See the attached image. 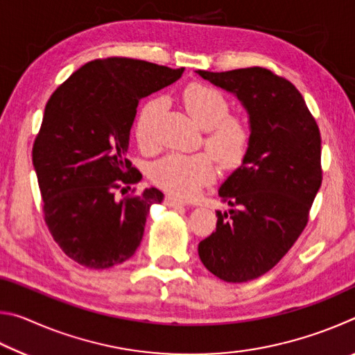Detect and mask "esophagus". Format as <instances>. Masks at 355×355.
<instances>
[{"label":"esophagus","instance_id":"34e87169","mask_svg":"<svg viewBox=\"0 0 355 355\" xmlns=\"http://www.w3.org/2000/svg\"><path fill=\"white\" fill-rule=\"evenodd\" d=\"M164 203H166L167 207H172V208L184 207V203L182 200H178V199H175V197H172V196H166L164 197Z\"/></svg>","mask_w":355,"mask_h":355}]
</instances>
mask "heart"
<instances>
[{
  "label": "heart",
  "mask_w": 355,
  "mask_h": 355,
  "mask_svg": "<svg viewBox=\"0 0 355 355\" xmlns=\"http://www.w3.org/2000/svg\"><path fill=\"white\" fill-rule=\"evenodd\" d=\"M189 116L207 130L203 144L224 169H235L243 163L250 144V130L245 119L230 114V103L218 89L208 84L191 83L182 94ZM164 112V100L150 98L142 105L135 122V136L139 147L152 150L158 146V123ZM218 167L208 153H169L150 167V178L172 196L189 199L203 186L214 182Z\"/></svg>",
  "instance_id": "heart-1"
}]
</instances>
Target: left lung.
<instances>
[{
    "label": "left lung",
    "mask_w": 355,
    "mask_h": 355,
    "mask_svg": "<svg viewBox=\"0 0 355 355\" xmlns=\"http://www.w3.org/2000/svg\"><path fill=\"white\" fill-rule=\"evenodd\" d=\"M197 73L235 94L249 112L248 155L219 189L232 209L216 213V232L199 244L209 272L243 284L271 271L307 225L322 182L321 135L294 84L271 70Z\"/></svg>",
    "instance_id": "left-lung-1"
}]
</instances>
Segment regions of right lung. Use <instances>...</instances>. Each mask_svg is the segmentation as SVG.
<instances>
[{"label":"right lung","instance_id":"add662e5","mask_svg":"<svg viewBox=\"0 0 355 355\" xmlns=\"http://www.w3.org/2000/svg\"><path fill=\"white\" fill-rule=\"evenodd\" d=\"M184 69L131 58L95 59L73 71L48 100L33 146L45 224L59 248L89 269L135 255L156 188L117 199L141 172L127 159L139 101L175 83Z\"/></svg>","mask_w":355,"mask_h":355}]
</instances>
